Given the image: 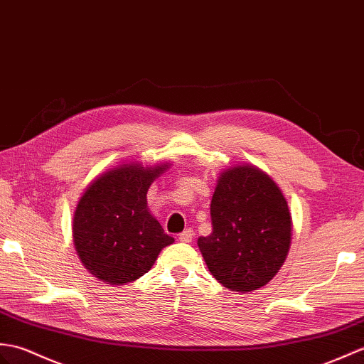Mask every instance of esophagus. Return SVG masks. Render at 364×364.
<instances>
[{
	"label": "esophagus",
	"mask_w": 364,
	"mask_h": 364,
	"mask_svg": "<svg viewBox=\"0 0 364 364\" xmlns=\"http://www.w3.org/2000/svg\"><path fill=\"white\" fill-rule=\"evenodd\" d=\"M193 231L192 230H186V231H183L180 235H178V240L180 242H183V243H189L192 239H193Z\"/></svg>",
	"instance_id": "1"
}]
</instances>
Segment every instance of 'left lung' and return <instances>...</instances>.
<instances>
[{"label": "left lung", "mask_w": 364, "mask_h": 364, "mask_svg": "<svg viewBox=\"0 0 364 364\" xmlns=\"http://www.w3.org/2000/svg\"><path fill=\"white\" fill-rule=\"evenodd\" d=\"M213 232L198 248L213 276L234 291H252L281 269L291 242V215L281 189L255 166L220 175L210 201Z\"/></svg>", "instance_id": "1"}]
</instances>
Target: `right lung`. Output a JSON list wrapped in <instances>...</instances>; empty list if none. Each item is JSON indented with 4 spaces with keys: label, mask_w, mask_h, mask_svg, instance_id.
<instances>
[{
    "label": "right lung",
    "mask_w": 364,
    "mask_h": 364,
    "mask_svg": "<svg viewBox=\"0 0 364 364\" xmlns=\"http://www.w3.org/2000/svg\"><path fill=\"white\" fill-rule=\"evenodd\" d=\"M167 164H124L100 175L83 193L73 220L75 250L88 272L112 285L146 274L173 237L147 209V191Z\"/></svg>",
    "instance_id": "obj_1"
}]
</instances>
